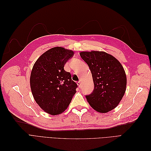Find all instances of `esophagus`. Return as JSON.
<instances>
[{
  "mask_svg": "<svg viewBox=\"0 0 151 151\" xmlns=\"http://www.w3.org/2000/svg\"><path fill=\"white\" fill-rule=\"evenodd\" d=\"M77 85H78L79 86V88H81V87H82V84H81V82L80 81H79V82H77Z\"/></svg>",
  "mask_w": 151,
  "mask_h": 151,
  "instance_id": "1",
  "label": "esophagus"
}]
</instances>
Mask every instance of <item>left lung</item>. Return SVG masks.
<instances>
[{
	"label": "left lung",
	"mask_w": 151,
	"mask_h": 151,
	"mask_svg": "<svg viewBox=\"0 0 151 151\" xmlns=\"http://www.w3.org/2000/svg\"><path fill=\"white\" fill-rule=\"evenodd\" d=\"M80 56L90 68L94 86L92 93L86 96L88 103L99 113L112 110L126 91L124 68L116 58L104 52H83Z\"/></svg>",
	"instance_id": "1"
}]
</instances>
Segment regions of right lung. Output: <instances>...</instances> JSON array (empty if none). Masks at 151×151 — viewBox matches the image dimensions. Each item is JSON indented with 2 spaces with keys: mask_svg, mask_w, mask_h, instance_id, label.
Masks as SVG:
<instances>
[{
  "mask_svg": "<svg viewBox=\"0 0 151 151\" xmlns=\"http://www.w3.org/2000/svg\"><path fill=\"white\" fill-rule=\"evenodd\" d=\"M73 56L72 50L54 47L42 54L33 65L30 76L32 94L40 108L50 115L64 111L76 93L77 84L64 70Z\"/></svg>",
  "mask_w": 151,
  "mask_h": 151,
  "instance_id": "right-lung-1",
  "label": "right lung"
}]
</instances>
